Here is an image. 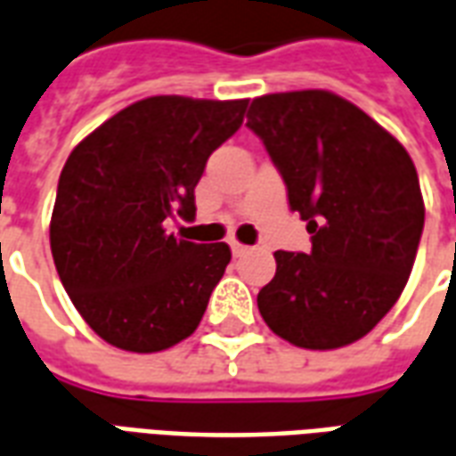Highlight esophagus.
<instances>
[{"label": "esophagus", "mask_w": 456, "mask_h": 456, "mask_svg": "<svg viewBox=\"0 0 456 456\" xmlns=\"http://www.w3.org/2000/svg\"><path fill=\"white\" fill-rule=\"evenodd\" d=\"M229 247H232V254H234V256H244V254H247V251H248V247H244V244H239V241H234V239L229 241Z\"/></svg>", "instance_id": "1"}]
</instances>
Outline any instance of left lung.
Masks as SVG:
<instances>
[{"instance_id":"8db88e82","label":"left lung","mask_w":456,"mask_h":456,"mask_svg":"<svg viewBox=\"0 0 456 456\" xmlns=\"http://www.w3.org/2000/svg\"><path fill=\"white\" fill-rule=\"evenodd\" d=\"M247 126L313 241L310 254H273L276 276L258 290V313L303 349L362 339L401 297L420 244L425 205L408 151L327 90L256 97Z\"/></svg>"}]
</instances>
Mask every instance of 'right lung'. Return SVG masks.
<instances>
[{"label": "right lung", "mask_w": 456, "mask_h": 456, "mask_svg": "<svg viewBox=\"0 0 456 456\" xmlns=\"http://www.w3.org/2000/svg\"><path fill=\"white\" fill-rule=\"evenodd\" d=\"M248 100L178 94L129 104L83 139L58 180L51 251L68 296L104 342L163 352L198 330L232 251L166 232L195 217L212 151L241 126Z\"/></svg>", "instance_id": "add662e5"}]
</instances>
